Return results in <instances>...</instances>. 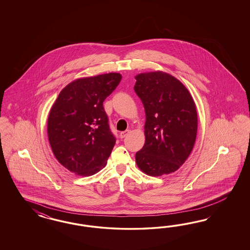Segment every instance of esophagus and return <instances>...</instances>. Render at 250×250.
I'll use <instances>...</instances> for the list:
<instances>
[{
    "label": "esophagus",
    "instance_id": "1",
    "mask_svg": "<svg viewBox=\"0 0 250 250\" xmlns=\"http://www.w3.org/2000/svg\"><path fill=\"white\" fill-rule=\"evenodd\" d=\"M130 132V130H125V131H123L120 133V137L121 138H124V137H125V136L128 135V133Z\"/></svg>",
    "mask_w": 250,
    "mask_h": 250
}]
</instances>
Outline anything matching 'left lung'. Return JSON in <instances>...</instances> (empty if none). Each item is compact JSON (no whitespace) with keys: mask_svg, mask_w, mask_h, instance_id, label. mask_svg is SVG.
Listing matches in <instances>:
<instances>
[{"mask_svg":"<svg viewBox=\"0 0 250 250\" xmlns=\"http://www.w3.org/2000/svg\"><path fill=\"white\" fill-rule=\"evenodd\" d=\"M135 91L146 112L144 146L136 152L146 174L176 171L188 159L197 135L196 106L183 84L162 71L136 76Z\"/></svg>","mask_w":250,"mask_h":250,"instance_id":"1","label":"left lung"}]
</instances>
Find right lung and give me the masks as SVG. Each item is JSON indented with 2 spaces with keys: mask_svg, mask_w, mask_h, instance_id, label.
I'll return each mask as SVG.
<instances>
[{
  "mask_svg": "<svg viewBox=\"0 0 250 250\" xmlns=\"http://www.w3.org/2000/svg\"><path fill=\"white\" fill-rule=\"evenodd\" d=\"M121 79L119 73L78 79L59 94L47 136L56 159L69 171L91 176L105 166L116 139L103 103Z\"/></svg>",
  "mask_w": 250,
  "mask_h": 250,
  "instance_id": "1",
  "label": "right lung"
}]
</instances>
